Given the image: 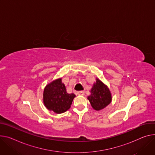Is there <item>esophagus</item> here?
I'll use <instances>...</instances> for the list:
<instances>
[{"label": "esophagus", "instance_id": "1", "mask_svg": "<svg viewBox=\"0 0 155 155\" xmlns=\"http://www.w3.org/2000/svg\"><path fill=\"white\" fill-rule=\"evenodd\" d=\"M77 93H78V94L79 95H83V91H78Z\"/></svg>", "mask_w": 155, "mask_h": 155}]
</instances>
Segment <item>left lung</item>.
Wrapping results in <instances>:
<instances>
[{
    "mask_svg": "<svg viewBox=\"0 0 155 155\" xmlns=\"http://www.w3.org/2000/svg\"><path fill=\"white\" fill-rule=\"evenodd\" d=\"M112 94L108 87L96 78V82L90 90V94L87 96L91 107L95 110H100L107 106L112 101Z\"/></svg>",
    "mask_w": 155,
    "mask_h": 155,
    "instance_id": "1",
    "label": "left lung"
}]
</instances>
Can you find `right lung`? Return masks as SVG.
<instances>
[{
    "instance_id": "obj_1",
    "label": "right lung",
    "mask_w": 155,
    "mask_h": 155,
    "mask_svg": "<svg viewBox=\"0 0 155 155\" xmlns=\"http://www.w3.org/2000/svg\"><path fill=\"white\" fill-rule=\"evenodd\" d=\"M74 93H68L62 78L48 83L43 91V103L45 107L56 114H61L70 108L75 97Z\"/></svg>"
}]
</instances>
